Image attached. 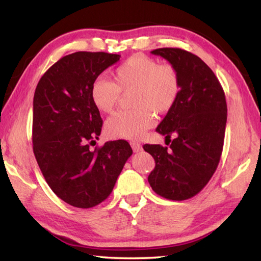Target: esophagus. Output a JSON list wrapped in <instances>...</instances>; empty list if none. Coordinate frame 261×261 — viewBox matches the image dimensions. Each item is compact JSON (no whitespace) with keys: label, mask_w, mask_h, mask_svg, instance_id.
Masks as SVG:
<instances>
[{"label":"esophagus","mask_w":261,"mask_h":261,"mask_svg":"<svg viewBox=\"0 0 261 261\" xmlns=\"http://www.w3.org/2000/svg\"><path fill=\"white\" fill-rule=\"evenodd\" d=\"M130 145H131V147H132V149H134V152H140L141 149V145L138 143V141H130Z\"/></svg>","instance_id":"1"}]
</instances>
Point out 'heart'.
<instances>
[{"mask_svg":"<svg viewBox=\"0 0 261 261\" xmlns=\"http://www.w3.org/2000/svg\"><path fill=\"white\" fill-rule=\"evenodd\" d=\"M134 88L132 102L137 108L115 113L106 122L109 137L123 139L140 138L154 125L158 114L174 107L180 92L177 70L161 64L145 55H134L113 71V81L96 78L91 86V100L100 112L112 113L121 98V92Z\"/></svg>","mask_w":261,"mask_h":261,"instance_id":"heart-1","label":"heart"}]
</instances>
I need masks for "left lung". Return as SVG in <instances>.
Listing matches in <instances>:
<instances>
[{
  "label": "left lung",
  "instance_id": "left-lung-1",
  "mask_svg": "<svg viewBox=\"0 0 261 261\" xmlns=\"http://www.w3.org/2000/svg\"><path fill=\"white\" fill-rule=\"evenodd\" d=\"M177 70L178 99L156 127L170 147L144 145L155 160L148 176L153 191L166 199L185 200L199 193L215 173L222 153L227 103L219 79L204 61L179 48L151 51Z\"/></svg>",
  "mask_w": 261,
  "mask_h": 261
}]
</instances>
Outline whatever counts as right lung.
Wrapping results in <instances>:
<instances>
[{
    "instance_id": "1",
    "label": "right lung",
    "mask_w": 261,
    "mask_h": 261,
    "mask_svg": "<svg viewBox=\"0 0 261 261\" xmlns=\"http://www.w3.org/2000/svg\"><path fill=\"white\" fill-rule=\"evenodd\" d=\"M121 55L77 51L62 57L39 81L33 98V152L57 197L78 208L99 205L112 193L131 156L125 140L90 149L102 127L91 86Z\"/></svg>"
}]
</instances>
